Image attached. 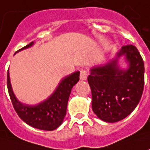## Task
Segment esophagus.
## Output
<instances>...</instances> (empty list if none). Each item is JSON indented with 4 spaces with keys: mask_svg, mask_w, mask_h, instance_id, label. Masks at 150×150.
Instances as JSON below:
<instances>
[{
    "mask_svg": "<svg viewBox=\"0 0 150 150\" xmlns=\"http://www.w3.org/2000/svg\"><path fill=\"white\" fill-rule=\"evenodd\" d=\"M88 78V72L87 70L83 69L80 71V80H86Z\"/></svg>",
    "mask_w": 150,
    "mask_h": 150,
    "instance_id": "obj_1",
    "label": "esophagus"
}]
</instances>
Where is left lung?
Instances as JSON below:
<instances>
[{
	"instance_id": "obj_1",
	"label": "left lung",
	"mask_w": 150,
	"mask_h": 150,
	"mask_svg": "<svg viewBox=\"0 0 150 150\" xmlns=\"http://www.w3.org/2000/svg\"><path fill=\"white\" fill-rule=\"evenodd\" d=\"M126 55L129 67L120 70L117 60L91 69L88 77L92 92L93 111L103 121L115 123L134 110L144 85V65L135 46L125 45L118 57Z\"/></svg>"
}]
</instances>
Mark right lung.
Here are the masks:
<instances>
[{"mask_svg": "<svg viewBox=\"0 0 150 150\" xmlns=\"http://www.w3.org/2000/svg\"><path fill=\"white\" fill-rule=\"evenodd\" d=\"M32 44L33 42H31L20 50L26 49ZM78 80L79 72H73L64 78L54 93L49 98L36 106L22 104L16 99L10 83L9 71L7 72V88L15 111L26 124L38 129L52 131L58 128L62 123L66 116L67 106L71 90Z\"/></svg>", "mask_w": 150, "mask_h": 150, "instance_id": "obj_1", "label": "right lung"}]
</instances>
